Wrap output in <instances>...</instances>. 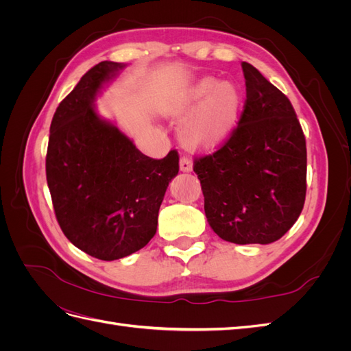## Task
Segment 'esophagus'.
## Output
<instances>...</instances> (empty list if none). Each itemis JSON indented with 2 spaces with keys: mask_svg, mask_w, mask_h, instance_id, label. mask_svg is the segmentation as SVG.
I'll return each mask as SVG.
<instances>
[{
  "mask_svg": "<svg viewBox=\"0 0 351 351\" xmlns=\"http://www.w3.org/2000/svg\"><path fill=\"white\" fill-rule=\"evenodd\" d=\"M180 169L183 173H190L193 169V164L187 156H182V159H180Z\"/></svg>",
  "mask_w": 351,
  "mask_h": 351,
  "instance_id": "34e87169",
  "label": "esophagus"
}]
</instances>
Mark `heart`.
<instances>
[{
    "instance_id": "1",
    "label": "heart",
    "mask_w": 351,
    "mask_h": 351,
    "mask_svg": "<svg viewBox=\"0 0 351 351\" xmlns=\"http://www.w3.org/2000/svg\"><path fill=\"white\" fill-rule=\"evenodd\" d=\"M240 92L232 83L206 77L176 99L171 114L184 119L182 137L192 147H212L226 139L237 120Z\"/></svg>"
}]
</instances>
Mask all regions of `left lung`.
Wrapping results in <instances>:
<instances>
[{
    "label": "left lung",
    "instance_id": "obj_1",
    "mask_svg": "<svg viewBox=\"0 0 351 351\" xmlns=\"http://www.w3.org/2000/svg\"><path fill=\"white\" fill-rule=\"evenodd\" d=\"M246 102L218 151L195 158L210 228L226 241L268 244L289 231L304 205L306 139L285 95L241 62Z\"/></svg>",
    "mask_w": 351,
    "mask_h": 351
}]
</instances>
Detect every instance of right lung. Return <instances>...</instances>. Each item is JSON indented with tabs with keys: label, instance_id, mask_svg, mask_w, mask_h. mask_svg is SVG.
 <instances>
[{
	"label": "right lung",
	"instance_id": "1",
	"mask_svg": "<svg viewBox=\"0 0 351 351\" xmlns=\"http://www.w3.org/2000/svg\"><path fill=\"white\" fill-rule=\"evenodd\" d=\"M124 64L93 66L52 117L47 182L64 236L90 256L115 261L145 247L155 236L168 183L178 174V154L143 155L93 101Z\"/></svg>",
	"mask_w": 351,
	"mask_h": 351
}]
</instances>
